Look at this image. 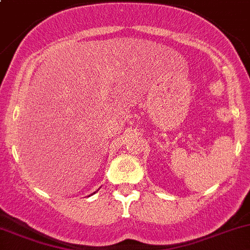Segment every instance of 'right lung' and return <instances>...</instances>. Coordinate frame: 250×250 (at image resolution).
<instances>
[{
	"instance_id": "obj_1",
	"label": "right lung",
	"mask_w": 250,
	"mask_h": 250,
	"mask_svg": "<svg viewBox=\"0 0 250 250\" xmlns=\"http://www.w3.org/2000/svg\"><path fill=\"white\" fill-rule=\"evenodd\" d=\"M94 193H95V192H94Z\"/></svg>"
}]
</instances>
